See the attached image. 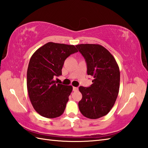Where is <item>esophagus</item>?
Instances as JSON below:
<instances>
[{"mask_svg":"<svg viewBox=\"0 0 148 148\" xmlns=\"http://www.w3.org/2000/svg\"><path fill=\"white\" fill-rule=\"evenodd\" d=\"M73 91L74 92H77V91H78V88L77 87H73Z\"/></svg>","mask_w":148,"mask_h":148,"instance_id":"esophagus-1","label":"esophagus"}]
</instances>
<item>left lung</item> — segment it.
I'll return each mask as SVG.
<instances>
[{
  "instance_id": "left-lung-1",
  "label": "left lung",
  "mask_w": 148,
  "mask_h": 148,
  "mask_svg": "<svg viewBox=\"0 0 148 148\" xmlns=\"http://www.w3.org/2000/svg\"><path fill=\"white\" fill-rule=\"evenodd\" d=\"M87 64V74L94 77L88 88L80 86L82 99L78 103L84 116L97 119L111 111L119 90L120 72L111 53L104 47L94 44L76 46Z\"/></svg>"
}]
</instances>
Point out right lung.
Segmentation results:
<instances>
[{
  "label": "right lung",
  "mask_w": 148,
  "mask_h": 148,
  "mask_svg": "<svg viewBox=\"0 0 148 148\" xmlns=\"http://www.w3.org/2000/svg\"><path fill=\"white\" fill-rule=\"evenodd\" d=\"M77 51L74 45L49 42L31 56L27 69L28 93L33 108L43 117L55 118L64 113L72 86L58 83L54 78L62 75L65 60Z\"/></svg>",
  "instance_id": "add662e5"
}]
</instances>
